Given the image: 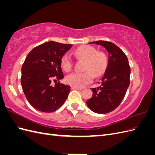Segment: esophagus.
Masks as SVG:
<instances>
[{"instance_id":"34e87169","label":"esophagus","mask_w":155,"mask_h":155,"mask_svg":"<svg viewBox=\"0 0 155 155\" xmlns=\"http://www.w3.org/2000/svg\"><path fill=\"white\" fill-rule=\"evenodd\" d=\"M71 88L72 89V90H77V91H81V90H82V89L80 88H78V87H72Z\"/></svg>"}]
</instances>
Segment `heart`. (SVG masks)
Returning <instances> with one entry per match:
<instances>
[{
  "label": "heart",
  "mask_w": 155,
  "mask_h": 155,
  "mask_svg": "<svg viewBox=\"0 0 155 155\" xmlns=\"http://www.w3.org/2000/svg\"><path fill=\"white\" fill-rule=\"evenodd\" d=\"M74 54L80 59L85 60L84 72H72L66 78V81L72 87L82 88L91 83L94 75L100 76L107 66V57L102 51H97L93 46L83 45L74 50ZM61 65L66 71L71 70L73 62L70 55L65 54L61 58Z\"/></svg>",
  "instance_id": "obj_1"
}]
</instances>
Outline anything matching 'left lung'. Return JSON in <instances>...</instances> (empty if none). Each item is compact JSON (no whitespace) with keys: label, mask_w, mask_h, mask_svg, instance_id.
Wrapping results in <instances>:
<instances>
[{"label":"left lung","mask_w":155,"mask_h":155,"mask_svg":"<svg viewBox=\"0 0 155 155\" xmlns=\"http://www.w3.org/2000/svg\"><path fill=\"white\" fill-rule=\"evenodd\" d=\"M88 44L102 46L109 54L100 85L92 88V96L86 102L94 112L106 114L118 107L129 86L130 69L128 59L124 51L111 42L98 41Z\"/></svg>","instance_id":"1"}]
</instances>
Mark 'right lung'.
I'll return each mask as SVG.
<instances>
[{"label": "right lung", "mask_w": 155, "mask_h": 155, "mask_svg": "<svg viewBox=\"0 0 155 155\" xmlns=\"http://www.w3.org/2000/svg\"><path fill=\"white\" fill-rule=\"evenodd\" d=\"M72 45L55 41L46 42L33 48L21 68V85L30 104L43 112H52L67 99L70 87L58 82L51 85V79H62L61 58Z\"/></svg>", "instance_id": "obj_1"}]
</instances>
